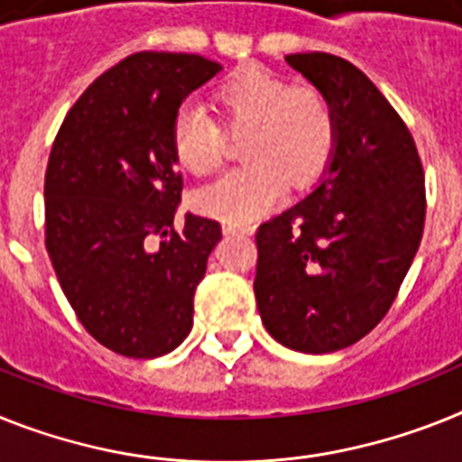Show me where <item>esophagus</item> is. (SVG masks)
Listing matches in <instances>:
<instances>
[{"label": "esophagus", "instance_id": "obj_1", "mask_svg": "<svg viewBox=\"0 0 462 462\" xmlns=\"http://www.w3.org/2000/svg\"><path fill=\"white\" fill-rule=\"evenodd\" d=\"M223 232H225V235H230V237H249V235H254V227H251V225L225 223Z\"/></svg>", "mask_w": 462, "mask_h": 462}]
</instances>
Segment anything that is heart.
Masks as SVG:
<instances>
[{
  "mask_svg": "<svg viewBox=\"0 0 462 462\" xmlns=\"http://www.w3.org/2000/svg\"><path fill=\"white\" fill-rule=\"evenodd\" d=\"M216 122L183 110L173 122L171 150L178 166L195 178L211 176L223 159V134H244V166L195 195L197 211L225 223L261 218L284 188L312 185L331 164L338 145V112L312 84L291 87L261 65H244L211 96Z\"/></svg>",
  "mask_w": 462,
  "mask_h": 462,
  "instance_id": "1",
  "label": "heart"
}]
</instances>
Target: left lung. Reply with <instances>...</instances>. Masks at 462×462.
I'll return each instance as SVG.
<instances>
[{"label":"left lung","instance_id":"obj_1","mask_svg":"<svg viewBox=\"0 0 462 462\" xmlns=\"http://www.w3.org/2000/svg\"><path fill=\"white\" fill-rule=\"evenodd\" d=\"M286 63L327 93L338 145L315 192L255 232V303L274 340L327 355L393 308L422 239L425 173L409 126L362 69L331 53Z\"/></svg>","mask_w":462,"mask_h":462}]
</instances>
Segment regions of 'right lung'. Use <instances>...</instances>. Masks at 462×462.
<instances>
[{
  "instance_id": "1",
  "label": "right lung",
  "mask_w": 462,
  "mask_h": 462,
  "mask_svg": "<svg viewBox=\"0 0 462 462\" xmlns=\"http://www.w3.org/2000/svg\"><path fill=\"white\" fill-rule=\"evenodd\" d=\"M220 69L195 53L141 51L106 69L65 115L44 178L46 251L81 327L107 350L154 359L192 328L218 220L185 213L171 131Z\"/></svg>"
}]
</instances>
